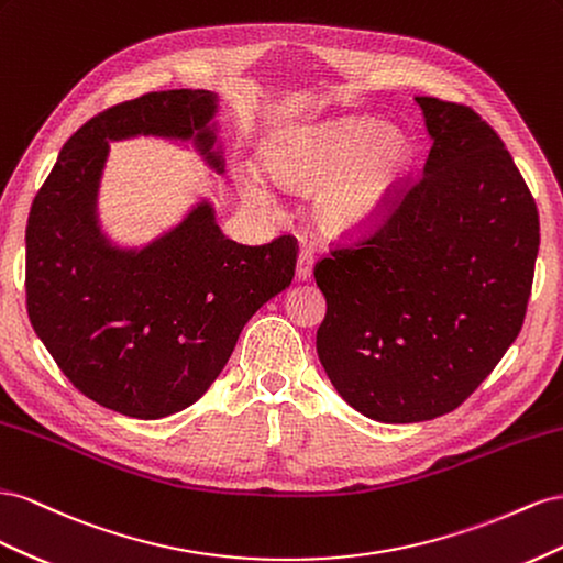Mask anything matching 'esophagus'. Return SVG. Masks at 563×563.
Here are the masks:
<instances>
[{
    "instance_id": "esophagus-1",
    "label": "esophagus",
    "mask_w": 563,
    "mask_h": 563,
    "mask_svg": "<svg viewBox=\"0 0 563 563\" xmlns=\"http://www.w3.org/2000/svg\"><path fill=\"white\" fill-rule=\"evenodd\" d=\"M311 271H313V254L309 247H301L299 256H297V280L303 283L311 278Z\"/></svg>"
}]
</instances>
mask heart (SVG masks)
Wrapping results in <instances>:
<instances>
[{
    "instance_id": "b5f03b06",
    "label": "heart",
    "mask_w": 563,
    "mask_h": 563,
    "mask_svg": "<svg viewBox=\"0 0 563 563\" xmlns=\"http://www.w3.org/2000/svg\"><path fill=\"white\" fill-rule=\"evenodd\" d=\"M264 169L285 188H316L313 212L328 233L358 235L387 214L410 165L408 141L373 120H336L271 141ZM247 196L268 202L250 179Z\"/></svg>"
}]
</instances>
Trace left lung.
I'll return each instance as SVG.
<instances>
[{
  "instance_id": "8db88e82",
  "label": "left lung",
  "mask_w": 563,
  "mask_h": 563,
  "mask_svg": "<svg viewBox=\"0 0 563 563\" xmlns=\"http://www.w3.org/2000/svg\"><path fill=\"white\" fill-rule=\"evenodd\" d=\"M431 151L371 235L313 268L328 311L318 358L351 408L424 422L467 400L521 332L540 219L476 110L415 96Z\"/></svg>"
}]
</instances>
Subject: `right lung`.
Segmentation results:
<instances>
[{"instance_id":"1","label":"right lung","mask_w":563,"mask_h":563,"mask_svg":"<svg viewBox=\"0 0 563 563\" xmlns=\"http://www.w3.org/2000/svg\"><path fill=\"white\" fill-rule=\"evenodd\" d=\"M217 96L151 91L93 115L66 141L25 229V299L60 373L93 404L136 420L179 412L212 387L240 332L295 278L297 240L223 238L210 202L141 250L112 247L96 219L108 141H192L217 172Z\"/></svg>"}]
</instances>
